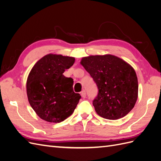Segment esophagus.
I'll use <instances>...</instances> for the list:
<instances>
[{"label": "esophagus", "mask_w": 161, "mask_h": 161, "mask_svg": "<svg viewBox=\"0 0 161 161\" xmlns=\"http://www.w3.org/2000/svg\"><path fill=\"white\" fill-rule=\"evenodd\" d=\"M80 95H81V97H82V98H85V97H86V92H85V90H83V91H81V92H80Z\"/></svg>", "instance_id": "34e87169"}]
</instances>
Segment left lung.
<instances>
[{"instance_id":"1","label":"left lung","mask_w":161,"mask_h":161,"mask_svg":"<svg viewBox=\"0 0 161 161\" xmlns=\"http://www.w3.org/2000/svg\"><path fill=\"white\" fill-rule=\"evenodd\" d=\"M80 64L99 89L92 104L99 116L118 119L134 108L138 99V78L128 63L115 56L105 54L84 57Z\"/></svg>"}]
</instances>
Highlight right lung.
I'll return each mask as SVG.
<instances>
[{"label": "right lung", "instance_id": "right-lung-1", "mask_svg": "<svg viewBox=\"0 0 161 161\" xmlns=\"http://www.w3.org/2000/svg\"><path fill=\"white\" fill-rule=\"evenodd\" d=\"M74 57L49 53L39 60L28 75L29 103L47 122L60 123L74 112L80 99L73 91V79L63 75L74 64Z\"/></svg>", "mask_w": 161, "mask_h": 161}]
</instances>
